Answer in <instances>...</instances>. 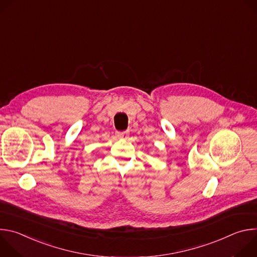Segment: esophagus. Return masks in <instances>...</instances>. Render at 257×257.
I'll list each match as a JSON object with an SVG mask.
<instances>
[{
    "label": "esophagus",
    "mask_w": 257,
    "mask_h": 257,
    "mask_svg": "<svg viewBox=\"0 0 257 257\" xmlns=\"http://www.w3.org/2000/svg\"><path fill=\"white\" fill-rule=\"evenodd\" d=\"M128 131H116V135L119 137V138H127L128 136Z\"/></svg>",
    "instance_id": "obj_1"
}]
</instances>
